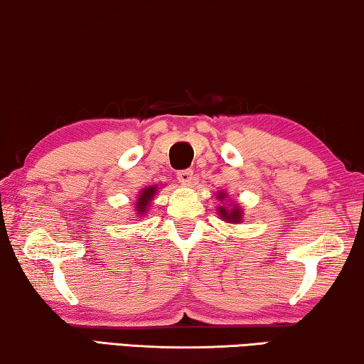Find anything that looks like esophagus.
<instances>
[{
  "mask_svg": "<svg viewBox=\"0 0 364 364\" xmlns=\"http://www.w3.org/2000/svg\"><path fill=\"white\" fill-rule=\"evenodd\" d=\"M193 178H194L193 170H181V171L176 173V180L180 181L181 184H191Z\"/></svg>",
  "mask_w": 364,
  "mask_h": 364,
  "instance_id": "esophagus-1",
  "label": "esophagus"
}]
</instances>
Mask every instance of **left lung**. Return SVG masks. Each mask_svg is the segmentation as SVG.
<instances>
[{
	"label": "left lung",
	"instance_id": "1",
	"mask_svg": "<svg viewBox=\"0 0 364 364\" xmlns=\"http://www.w3.org/2000/svg\"><path fill=\"white\" fill-rule=\"evenodd\" d=\"M218 199H225V194L222 193V194H218ZM220 217H223V218H227L228 222H240L241 220V210L240 209H232V210H228V209H223V207H220Z\"/></svg>",
	"mask_w": 364,
	"mask_h": 364
}]
</instances>
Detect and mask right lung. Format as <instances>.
I'll return each instance as SVG.
<instances>
[{"mask_svg": "<svg viewBox=\"0 0 364 364\" xmlns=\"http://www.w3.org/2000/svg\"><path fill=\"white\" fill-rule=\"evenodd\" d=\"M155 189H157V186H151V188L144 189V191L139 196V199H137V210H139V212L146 210V207L149 205L151 199L155 196Z\"/></svg>", "mask_w": 364, "mask_h": 364, "instance_id": "add662e5", "label": "right lung"}]
</instances>
